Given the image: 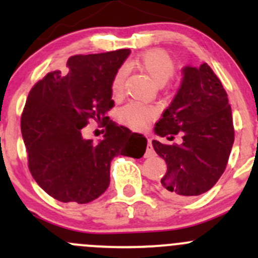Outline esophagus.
Instances as JSON below:
<instances>
[{
  "label": "esophagus",
  "mask_w": 258,
  "mask_h": 258,
  "mask_svg": "<svg viewBox=\"0 0 258 258\" xmlns=\"http://www.w3.org/2000/svg\"><path fill=\"white\" fill-rule=\"evenodd\" d=\"M155 151H154V147H152V144H151V140H149L147 141V147H146V152H145V157H151L154 156Z\"/></svg>",
  "instance_id": "1"
}]
</instances>
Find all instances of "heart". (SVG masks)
Listing matches in <instances>:
<instances>
[{"label":"heart","mask_w":258,"mask_h":258,"mask_svg":"<svg viewBox=\"0 0 258 258\" xmlns=\"http://www.w3.org/2000/svg\"><path fill=\"white\" fill-rule=\"evenodd\" d=\"M130 67L140 69L151 78L156 86L161 87L169 81L175 72L174 61L167 52L160 49H151L142 52L128 62ZM123 72L118 71L112 81V94L119 96L123 87ZM154 109L141 103H128L119 111L118 117L123 123L135 130H140L154 117Z\"/></svg>","instance_id":"b5f03b06"}]
</instances>
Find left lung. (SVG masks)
I'll use <instances>...</instances> for the list:
<instances>
[{"mask_svg":"<svg viewBox=\"0 0 258 258\" xmlns=\"http://www.w3.org/2000/svg\"><path fill=\"white\" fill-rule=\"evenodd\" d=\"M181 84L154 132L181 144L152 141L156 154L167 165L159 190L171 199H189L214 186L223 174L234 142L228 97L218 77L204 62L181 69Z\"/></svg>","mask_w":258,"mask_h":258,"instance_id":"obj_1","label":"left lung"}]
</instances>
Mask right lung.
Segmentation results:
<instances>
[{
	"label": "right lung",
	"instance_id": "add662e5",
	"mask_svg": "<svg viewBox=\"0 0 258 258\" xmlns=\"http://www.w3.org/2000/svg\"><path fill=\"white\" fill-rule=\"evenodd\" d=\"M131 50L69 57L67 71L50 72L30 91L21 116L29 169L41 189L62 203L86 204L109 185L114 156L140 159L144 135L109 119L112 81ZM89 119L106 127L98 143L84 139Z\"/></svg>",
	"mask_w": 258,
	"mask_h": 258
}]
</instances>
